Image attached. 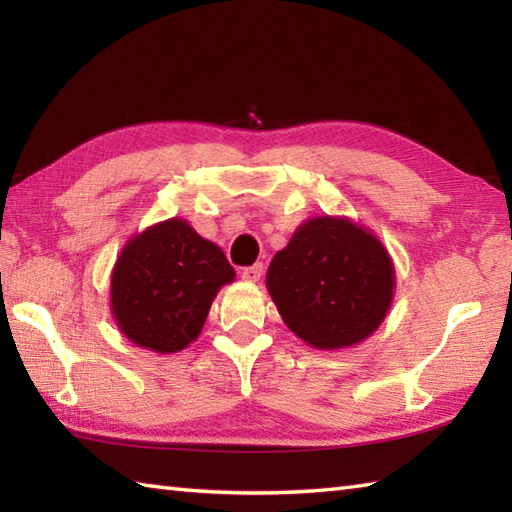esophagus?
Listing matches in <instances>:
<instances>
[{"label": "esophagus", "mask_w": 512, "mask_h": 512, "mask_svg": "<svg viewBox=\"0 0 512 512\" xmlns=\"http://www.w3.org/2000/svg\"><path fill=\"white\" fill-rule=\"evenodd\" d=\"M262 273H264V264L257 262V264H253V266H246V268L242 270V277L248 279V281H259V277H262Z\"/></svg>", "instance_id": "1"}]
</instances>
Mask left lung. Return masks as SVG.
<instances>
[{
    "label": "left lung",
    "mask_w": 512,
    "mask_h": 512,
    "mask_svg": "<svg viewBox=\"0 0 512 512\" xmlns=\"http://www.w3.org/2000/svg\"><path fill=\"white\" fill-rule=\"evenodd\" d=\"M266 286L292 332L334 350L363 341L385 319L394 264L372 233L325 215L297 228L270 262Z\"/></svg>",
    "instance_id": "1"
}]
</instances>
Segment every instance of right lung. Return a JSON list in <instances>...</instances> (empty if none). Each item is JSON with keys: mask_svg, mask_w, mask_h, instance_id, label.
I'll list each match as a JSON object with an SVG mask.
<instances>
[{"mask_svg": "<svg viewBox=\"0 0 512 512\" xmlns=\"http://www.w3.org/2000/svg\"><path fill=\"white\" fill-rule=\"evenodd\" d=\"M235 270L220 246L182 220L147 228L129 242L112 273L118 328L136 345L178 352L198 339L220 286Z\"/></svg>", "mask_w": 512, "mask_h": 512, "instance_id": "right-lung-1", "label": "right lung"}]
</instances>
